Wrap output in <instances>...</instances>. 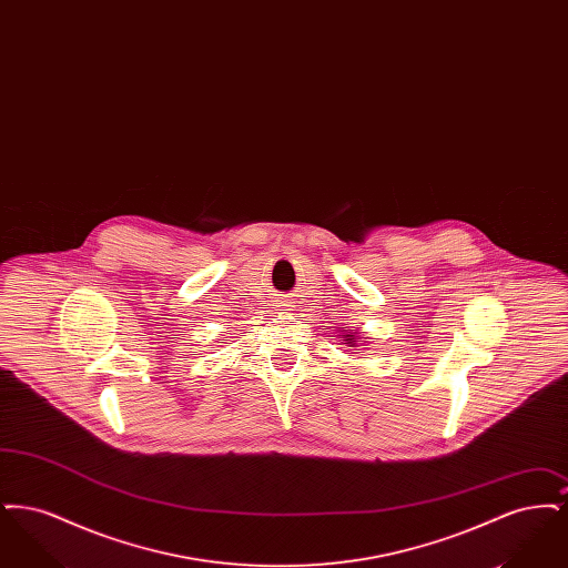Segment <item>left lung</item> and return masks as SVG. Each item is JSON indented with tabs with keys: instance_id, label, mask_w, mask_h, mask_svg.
Here are the masks:
<instances>
[{
	"instance_id": "8db88e82",
	"label": "left lung",
	"mask_w": 568,
	"mask_h": 568,
	"mask_svg": "<svg viewBox=\"0 0 568 568\" xmlns=\"http://www.w3.org/2000/svg\"><path fill=\"white\" fill-rule=\"evenodd\" d=\"M345 343V347H357V343H359V338H357V332H347V329H341V334H338ZM366 343V341H364ZM364 343H359V345H364ZM366 349V347H364Z\"/></svg>"
}]
</instances>
